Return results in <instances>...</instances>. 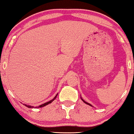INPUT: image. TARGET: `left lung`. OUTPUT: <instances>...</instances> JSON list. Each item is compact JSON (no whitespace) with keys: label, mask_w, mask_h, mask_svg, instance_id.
Instances as JSON below:
<instances>
[{"label":"left lung","mask_w":134,"mask_h":134,"mask_svg":"<svg viewBox=\"0 0 134 134\" xmlns=\"http://www.w3.org/2000/svg\"><path fill=\"white\" fill-rule=\"evenodd\" d=\"M81 99H82V100L83 101V102H84V103H86V104H88V105H90V106H91V107H92V105H91V104H90V103H88L86 102V101H84V99H82V98H81Z\"/></svg>","instance_id":"8db88e82"}]
</instances>
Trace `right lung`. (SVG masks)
<instances>
[{
	"mask_svg": "<svg viewBox=\"0 0 134 134\" xmlns=\"http://www.w3.org/2000/svg\"><path fill=\"white\" fill-rule=\"evenodd\" d=\"M57 94L56 95V96H55L54 98H53V99H52V100H50V101H48V102H47V103H43V104H41V105H40L39 107H36V108H41V107H44V106H46V105H47V104H50V103H51L52 102V101H53L55 99V98H57ZM24 105H25L26 107H27V108H34V107H31V106H30V105H27V104H24Z\"/></svg>",
	"mask_w": 134,
	"mask_h": 134,
	"instance_id": "obj_1",
	"label": "right lung"
}]
</instances>
